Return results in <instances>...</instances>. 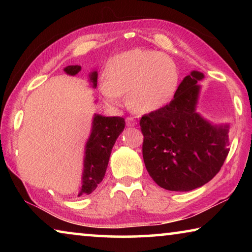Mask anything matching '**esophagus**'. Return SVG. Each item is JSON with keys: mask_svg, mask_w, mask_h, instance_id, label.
<instances>
[{"mask_svg": "<svg viewBox=\"0 0 252 252\" xmlns=\"http://www.w3.org/2000/svg\"><path fill=\"white\" fill-rule=\"evenodd\" d=\"M126 126H136V120H135L134 118H132V117L126 118Z\"/></svg>", "mask_w": 252, "mask_h": 252, "instance_id": "1", "label": "esophagus"}]
</instances>
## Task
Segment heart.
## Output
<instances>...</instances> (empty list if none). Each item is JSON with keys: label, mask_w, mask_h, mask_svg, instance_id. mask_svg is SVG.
<instances>
[{"label": "heart", "mask_w": 252, "mask_h": 252, "mask_svg": "<svg viewBox=\"0 0 252 252\" xmlns=\"http://www.w3.org/2000/svg\"><path fill=\"white\" fill-rule=\"evenodd\" d=\"M179 81L180 75L173 60L157 51L134 49L109 62L101 91L110 103H118L121 94H129L132 109L149 113L173 99Z\"/></svg>", "instance_id": "heart-1"}]
</instances>
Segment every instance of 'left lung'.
Instances as JSON below:
<instances>
[{
    "label": "left lung",
    "instance_id": "8db88e82",
    "mask_svg": "<svg viewBox=\"0 0 252 252\" xmlns=\"http://www.w3.org/2000/svg\"><path fill=\"white\" fill-rule=\"evenodd\" d=\"M204 74L191 71L170 103L140 120L150 177L170 191H191L219 172L229 153V123H213L198 109Z\"/></svg>",
    "mask_w": 252,
    "mask_h": 252
}]
</instances>
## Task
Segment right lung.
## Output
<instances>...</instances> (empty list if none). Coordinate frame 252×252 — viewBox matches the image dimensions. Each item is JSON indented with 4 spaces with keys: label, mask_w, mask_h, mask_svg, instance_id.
<instances>
[{
    "label": "right lung",
    "mask_w": 252,
    "mask_h": 252,
    "mask_svg": "<svg viewBox=\"0 0 252 252\" xmlns=\"http://www.w3.org/2000/svg\"><path fill=\"white\" fill-rule=\"evenodd\" d=\"M63 71L66 74L74 76L81 71L80 65L65 66ZM89 82L92 88H96L97 71L92 70L89 74ZM96 102V100H95ZM126 121L121 117H105L94 113L92 119L90 135L85 142L82 186L80 188L78 197L82 194H90L96 189L99 183L103 180L108 168L111 151L119 135L125 130Z\"/></svg>",
    "instance_id": "obj_1"
}]
</instances>
